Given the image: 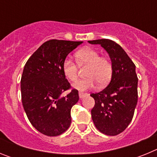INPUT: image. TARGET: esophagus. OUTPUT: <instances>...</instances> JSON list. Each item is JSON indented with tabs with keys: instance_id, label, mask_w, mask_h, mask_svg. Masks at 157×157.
<instances>
[{
	"instance_id": "esophagus-1",
	"label": "esophagus",
	"mask_w": 157,
	"mask_h": 157,
	"mask_svg": "<svg viewBox=\"0 0 157 157\" xmlns=\"http://www.w3.org/2000/svg\"><path fill=\"white\" fill-rule=\"evenodd\" d=\"M78 95H79V98H80V99H82V98H85V97L88 96V94H85V93L79 92V93H78Z\"/></svg>"
}]
</instances>
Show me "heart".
Returning <instances> with one entry per match:
<instances>
[{
	"label": "heart",
	"instance_id": "1",
	"mask_svg": "<svg viewBox=\"0 0 157 157\" xmlns=\"http://www.w3.org/2000/svg\"><path fill=\"white\" fill-rule=\"evenodd\" d=\"M76 60L79 66L89 65L86 72L88 78L78 80L73 84V88L78 91H86L95 87L98 83L104 86L110 81L112 75V65L108 58L100 56V53L93 48L86 47L78 51ZM64 75L70 81L75 82L78 77V67L74 59L67 56L62 66Z\"/></svg>",
	"mask_w": 157,
	"mask_h": 157
}]
</instances>
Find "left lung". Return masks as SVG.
<instances>
[{
	"mask_svg": "<svg viewBox=\"0 0 157 157\" xmlns=\"http://www.w3.org/2000/svg\"><path fill=\"white\" fill-rule=\"evenodd\" d=\"M101 45L108 52L112 65V78L106 88L90 94L95 100L91 110L94 125L100 132L115 136L125 130L134 116L138 102V77L136 67L127 52L109 39L88 41Z\"/></svg>",
	"mask_w": 157,
	"mask_h": 157,
	"instance_id": "obj_1",
	"label": "left lung"
}]
</instances>
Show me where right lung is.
<instances>
[{
	"mask_svg": "<svg viewBox=\"0 0 157 157\" xmlns=\"http://www.w3.org/2000/svg\"><path fill=\"white\" fill-rule=\"evenodd\" d=\"M82 42L47 41L25 64L21 78L23 109L32 126L45 135H59L70 127L71 109L79 97L77 90L63 96L71 86L62 66L67 55Z\"/></svg>",
	"mask_w": 157,
	"mask_h": 157,
	"instance_id": "obj_1",
	"label": "right lung"
}]
</instances>
